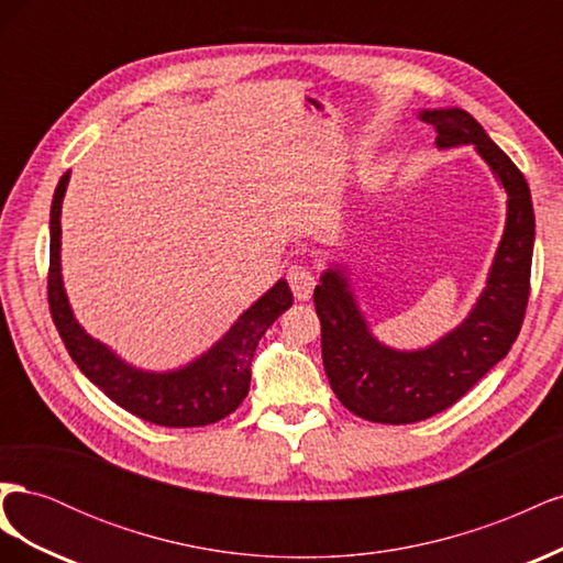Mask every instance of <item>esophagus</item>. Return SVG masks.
<instances>
[{
  "label": "esophagus",
  "mask_w": 563,
  "mask_h": 563,
  "mask_svg": "<svg viewBox=\"0 0 563 563\" xmlns=\"http://www.w3.org/2000/svg\"><path fill=\"white\" fill-rule=\"evenodd\" d=\"M288 284L298 300H310L314 291V275L305 265H291L288 267Z\"/></svg>",
  "instance_id": "34e87169"
}]
</instances>
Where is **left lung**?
<instances>
[{
  "label": "left lung",
  "mask_w": 563,
  "mask_h": 563,
  "mask_svg": "<svg viewBox=\"0 0 563 563\" xmlns=\"http://www.w3.org/2000/svg\"><path fill=\"white\" fill-rule=\"evenodd\" d=\"M437 131V147L474 145L507 192V218L484 291L470 314L437 343L395 350L373 335L354 298L347 267L321 272L314 308L321 321V360L331 389L347 411L371 422L408 424L446 411L512 347L531 284L536 216L523 174L460 108L420 110Z\"/></svg>",
  "instance_id": "obj_1"
}]
</instances>
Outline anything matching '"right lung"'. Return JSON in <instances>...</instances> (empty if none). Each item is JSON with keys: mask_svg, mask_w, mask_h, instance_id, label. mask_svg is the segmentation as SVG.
I'll list each match as a JSON object with an SVG mask.
<instances>
[{"mask_svg": "<svg viewBox=\"0 0 563 563\" xmlns=\"http://www.w3.org/2000/svg\"><path fill=\"white\" fill-rule=\"evenodd\" d=\"M70 172L58 180L51 201L48 308L73 362L96 387L122 406L162 428H203L230 416L251 385V362L265 331L294 305L286 279H279L240 314L230 331L195 362L174 371H145L124 362L106 343L84 331L67 300L60 275V209Z\"/></svg>", "mask_w": 563, "mask_h": 563, "instance_id": "obj_1", "label": "right lung"}]
</instances>
